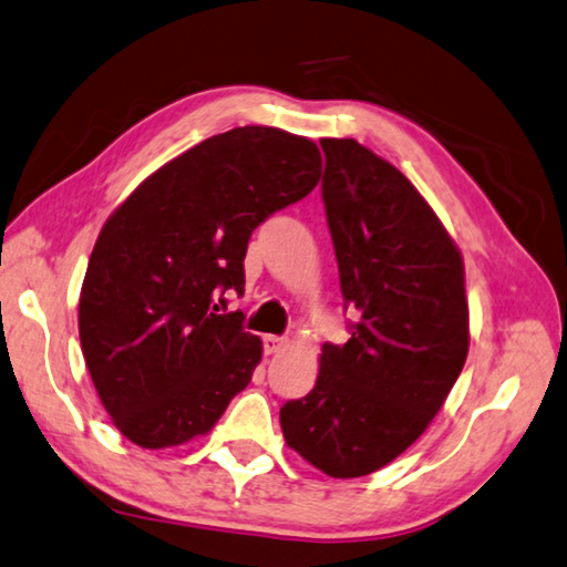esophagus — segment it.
<instances>
[{"instance_id": "34e87169", "label": "esophagus", "mask_w": 567, "mask_h": 567, "mask_svg": "<svg viewBox=\"0 0 567 567\" xmlns=\"http://www.w3.org/2000/svg\"><path fill=\"white\" fill-rule=\"evenodd\" d=\"M286 349V339H281V336H264V351L271 355V353H278Z\"/></svg>"}]
</instances>
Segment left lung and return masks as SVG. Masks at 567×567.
<instances>
[{
	"label": "left lung",
	"instance_id": "obj_1",
	"mask_svg": "<svg viewBox=\"0 0 567 567\" xmlns=\"http://www.w3.org/2000/svg\"><path fill=\"white\" fill-rule=\"evenodd\" d=\"M323 206L341 293L361 321L323 343L309 395L281 409L284 439L331 478H361L421 439L468 355L458 246L399 168L355 138H321Z\"/></svg>",
	"mask_w": 567,
	"mask_h": 567
}]
</instances>
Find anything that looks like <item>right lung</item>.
I'll return each instance as SVG.
<instances>
[{"instance_id":"obj_1","label":"right lung","mask_w":567,"mask_h":567,"mask_svg":"<svg viewBox=\"0 0 567 567\" xmlns=\"http://www.w3.org/2000/svg\"><path fill=\"white\" fill-rule=\"evenodd\" d=\"M321 152L274 126H238L172 158L106 218L79 296V341L99 401L148 451L206 435L261 361L241 311L254 228L313 192Z\"/></svg>"}]
</instances>
